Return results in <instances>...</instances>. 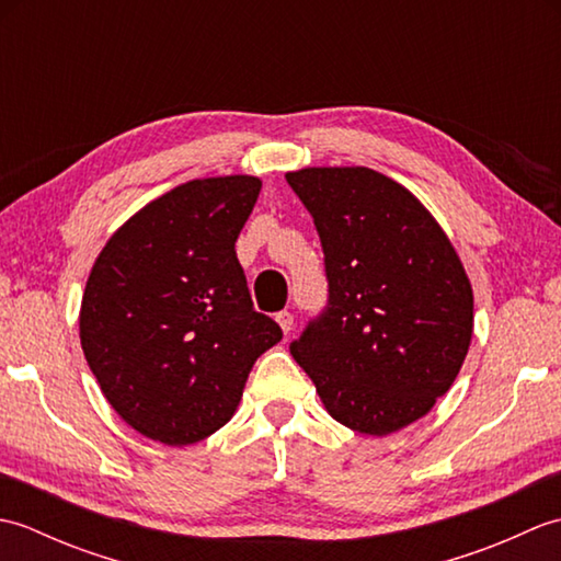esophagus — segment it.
<instances>
[{
    "label": "esophagus",
    "mask_w": 561,
    "mask_h": 561,
    "mask_svg": "<svg viewBox=\"0 0 561 561\" xmlns=\"http://www.w3.org/2000/svg\"><path fill=\"white\" fill-rule=\"evenodd\" d=\"M279 323V328L284 330V335H289L291 328H294V316L289 311H279L277 318H274Z\"/></svg>",
    "instance_id": "34e87169"
}]
</instances>
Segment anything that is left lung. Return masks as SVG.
<instances>
[{
    "mask_svg": "<svg viewBox=\"0 0 561 561\" xmlns=\"http://www.w3.org/2000/svg\"><path fill=\"white\" fill-rule=\"evenodd\" d=\"M287 183L323 243L330 304L289 344L328 414L388 436L432 412L468 356L472 284L416 195L366 165H308Z\"/></svg>",
    "mask_w": 561,
    "mask_h": 561,
    "instance_id": "8db88e82",
    "label": "left lung"
}]
</instances>
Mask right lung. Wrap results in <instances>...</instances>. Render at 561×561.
Here are the masks:
<instances>
[{"label":"right lung","mask_w":561,"mask_h":561,"mask_svg":"<svg viewBox=\"0 0 561 561\" xmlns=\"http://www.w3.org/2000/svg\"><path fill=\"white\" fill-rule=\"evenodd\" d=\"M257 175L195 178L135 211L89 272L79 340L105 400L151 440L187 446L231 420L282 340L250 301L236 238Z\"/></svg>","instance_id":"1"}]
</instances>
